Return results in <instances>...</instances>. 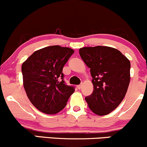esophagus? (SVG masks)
<instances>
[{
	"label": "esophagus",
	"mask_w": 147,
	"mask_h": 147,
	"mask_svg": "<svg viewBox=\"0 0 147 147\" xmlns=\"http://www.w3.org/2000/svg\"><path fill=\"white\" fill-rule=\"evenodd\" d=\"M77 87H78V90H80V89H81V87H82V84H80V85H78V86H77Z\"/></svg>",
	"instance_id": "obj_1"
}]
</instances>
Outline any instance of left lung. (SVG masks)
I'll list each match as a JSON object with an SVG mask.
<instances>
[{"label": "left lung", "mask_w": 147, "mask_h": 147, "mask_svg": "<svg viewBox=\"0 0 147 147\" xmlns=\"http://www.w3.org/2000/svg\"><path fill=\"white\" fill-rule=\"evenodd\" d=\"M90 68L94 91L85 97L89 108L96 115H108L117 108L130 82V61L117 49L98 46L79 50Z\"/></svg>", "instance_id": "8db88e82"}]
</instances>
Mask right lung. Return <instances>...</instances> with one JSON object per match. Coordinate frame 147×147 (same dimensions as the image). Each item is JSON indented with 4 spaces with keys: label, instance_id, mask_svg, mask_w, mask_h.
Instances as JSON below:
<instances>
[{
    "label": "right lung",
    "instance_id": "obj_1",
    "mask_svg": "<svg viewBox=\"0 0 147 147\" xmlns=\"http://www.w3.org/2000/svg\"><path fill=\"white\" fill-rule=\"evenodd\" d=\"M73 49L51 46L34 52L21 67L24 86L32 105L46 114L63 109L75 87L67 85L62 69Z\"/></svg>",
    "mask_w": 147,
    "mask_h": 147
}]
</instances>
